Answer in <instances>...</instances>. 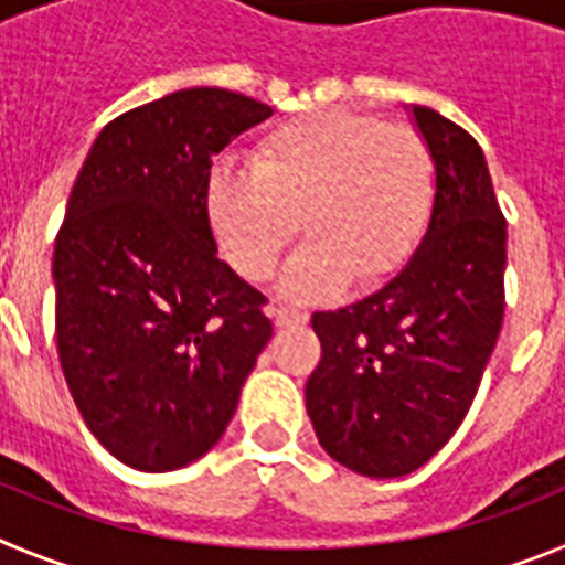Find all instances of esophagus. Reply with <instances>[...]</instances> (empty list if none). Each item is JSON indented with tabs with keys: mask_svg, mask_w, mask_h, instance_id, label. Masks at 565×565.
Here are the masks:
<instances>
[{
	"mask_svg": "<svg viewBox=\"0 0 565 565\" xmlns=\"http://www.w3.org/2000/svg\"><path fill=\"white\" fill-rule=\"evenodd\" d=\"M308 313L306 311H294V308H277L274 311V326L277 328H297L306 326Z\"/></svg>",
	"mask_w": 565,
	"mask_h": 565,
	"instance_id": "esophagus-1",
	"label": "esophagus"
}]
</instances>
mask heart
I'll return each mask as SVG.
<instances>
[{"mask_svg":"<svg viewBox=\"0 0 565 565\" xmlns=\"http://www.w3.org/2000/svg\"><path fill=\"white\" fill-rule=\"evenodd\" d=\"M203 201L217 248L252 282L271 277L302 228L308 246L279 291L317 302L351 279L382 286L411 263L436 206V163L413 129L322 109L271 129L254 169L214 167Z\"/></svg>","mask_w":565,"mask_h":565,"instance_id":"b5f03b06","label":"heart"}]
</instances>
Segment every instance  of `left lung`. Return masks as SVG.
I'll return each instance as SVG.
<instances>
[{
    "instance_id": "1",
    "label": "left lung",
    "mask_w": 565,
    "mask_h": 565,
    "mask_svg": "<svg viewBox=\"0 0 565 565\" xmlns=\"http://www.w3.org/2000/svg\"><path fill=\"white\" fill-rule=\"evenodd\" d=\"M436 163V206L384 288L311 326L322 359L306 407L322 450L367 478H402L461 427L503 322L507 221L483 149L430 107H407Z\"/></svg>"
}]
</instances>
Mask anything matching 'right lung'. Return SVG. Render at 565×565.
Wrapping results in <instances>:
<instances>
[{
  "label": "right lung",
  "instance_id": "right-lung-1",
  "mask_svg": "<svg viewBox=\"0 0 565 565\" xmlns=\"http://www.w3.org/2000/svg\"><path fill=\"white\" fill-rule=\"evenodd\" d=\"M271 107L221 87L178 89L98 132L53 252L56 344L78 413L141 472L206 456L271 339L266 297L217 257L212 154Z\"/></svg>",
  "mask_w": 565,
  "mask_h": 565
}]
</instances>
